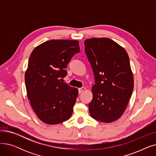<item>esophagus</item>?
<instances>
[{
  "label": "esophagus",
  "mask_w": 156,
  "mask_h": 156,
  "mask_svg": "<svg viewBox=\"0 0 156 156\" xmlns=\"http://www.w3.org/2000/svg\"><path fill=\"white\" fill-rule=\"evenodd\" d=\"M86 90V88L85 87H81V88H80L78 89L79 90V94H81L82 92H83L85 90Z\"/></svg>",
  "instance_id": "obj_1"
}]
</instances>
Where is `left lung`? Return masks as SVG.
Returning a JSON list of instances; mask_svg holds the SVG:
<instances>
[{
  "label": "left lung",
  "mask_w": 156,
  "mask_h": 156,
  "mask_svg": "<svg viewBox=\"0 0 156 156\" xmlns=\"http://www.w3.org/2000/svg\"><path fill=\"white\" fill-rule=\"evenodd\" d=\"M85 51L95 78L90 114L103 122H111L123 114L134 86L133 73L125 49L108 38L85 40Z\"/></svg>",
  "instance_id": "8db88e82"
}]
</instances>
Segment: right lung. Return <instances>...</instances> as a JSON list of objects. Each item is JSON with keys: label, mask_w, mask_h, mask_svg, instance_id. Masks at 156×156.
I'll return each mask as SVG.
<instances>
[{"label": "right lung", "mask_w": 156, "mask_h": 156, "mask_svg": "<svg viewBox=\"0 0 156 156\" xmlns=\"http://www.w3.org/2000/svg\"><path fill=\"white\" fill-rule=\"evenodd\" d=\"M80 51L78 40H51L32 51L25 72L27 97L38 118L48 125L68 120L78 90L62 82L71 57Z\"/></svg>", "instance_id": "obj_1"}]
</instances>
